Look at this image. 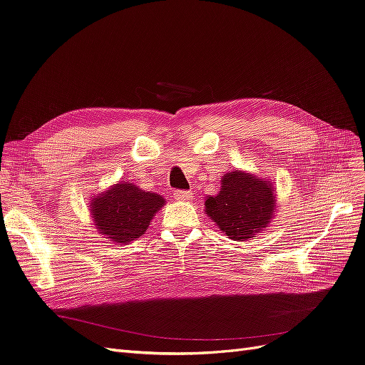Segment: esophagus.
Returning <instances> with one entry per match:
<instances>
[{
  "label": "esophagus",
  "mask_w": 365,
  "mask_h": 365,
  "mask_svg": "<svg viewBox=\"0 0 365 365\" xmlns=\"http://www.w3.org/2000/svg\"><path fill=\"white\" fill-rule=\"evenodd\" d=\"M173 197L176 201H192L193 200L192 192H187V190H175Z\"/></svg>",
  "instance_id": "1"
}]
</instances>
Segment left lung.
<instances>
[{
  "mask_svg": "<svg viewBox=\"0 0 365 365\" xmlns=\"http://www.w3.org/2000/svg\"><path fill=\"white\" fill-rule=\"evenodd\" d=\"M220 192L207 196L205 215L233 240H250L274 217L275 192L269 180L231 170L220 181Z\"/></svg>",
  "mask_w": 365,
  "mask_h": 365,
  "instance_id": "obj_1",
  "label": "left lung"
}]
</instances>
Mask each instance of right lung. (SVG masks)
<instances>
[{
	"label": "right lung",
	"instance_id": "right-lung-1",
	"mask_svg": "<svg viewBox=\"0 0 365 365\" xmlns=\"http://www.w3.org/2000/svg\"><path fill=\"white\" fill-rule=\"evenodd\" d=\"M164 204L161 195L120 181L94 196L90 210L98 233L117 244H128L146 233L150 220Z\"/></svg>",
	"mask_w": 365,
	"mask_h": 365
}]
</instances>
